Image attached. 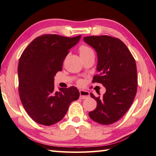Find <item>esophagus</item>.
Returning a JSON list of instances; mask_svg holds the SVG:
<instances>
[{
    "label": "esophagus",
    "mask_w": 156,
    "mask_h": 156,
    "mask_svg": "<svg viewBox=\"0 0 156 156\" xmlns=\"http://www.w3.org/2000/svg\"><path fill=\"white\" fill-rule=\"evenodd\" d=\"M89 96V92L84 90H80V98L85 99Z\"/></svg>",
    "instance_id": "34e87169"
}]
</instances>
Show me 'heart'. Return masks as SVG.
I'll use <instances>...</instances> for the list:
<instances>
[{
	"mask_svg": "<svg viewBox=\"0 0 156 156\" xmlns=\"http://www.w3.org/2000/svg\"><path fill=\"white\" fill-rule=\"evenodd\" d=\"M79 52H80V56H82V55H85L90 54V53H94V51L88 46L82 45L80 46V48H79Z\"/></svg>",
	"mask_w": 156,
	"mask_h": 156,
	"instance_id": "heart-1",
	"label": "heart"
}]
</instances>
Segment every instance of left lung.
<instances>
[{
    "mask_svg": "<svg viewBox=\"0 0 156 156\" xmlns=\"http://www.w3.org/2000/svg\"><path fill=\"white\" fill-rule=\"evenodd\" d=\"M84 41L96 50L97 71L94 83H101L106 92L101 98L90 94L97 107L89 115L102 125H111L125 114L135 98L138 78L136 60L120 39L109 36L84 37Z\"/></svg>",
    "mask_w": 156,
    "mask_h": 156,
    "instance_id": "obj_1",
    "label": "left lung"
}]
</instances>
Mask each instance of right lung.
Instances as JSON below:
<instances>
[{
	"label": "right lung",
	"mask_w": 156,
	"mask_h": 156,
	"mask_svg": "<svg viewBox=\"0 0 156 156\" xmlns=\"http://www.w3.org/2000/svg\"><path fill=\"white\" fill-rule=\"evenodd\" d=\"M81 35L68 38L57 34L37 37L23 51L18 67V92L26 112L37 123L49 126L64 118L71 102L78 99L75 87L54 90V76Z\"/></svg>",
	"instance_id": "right-lung-1"
}]
</instances>
